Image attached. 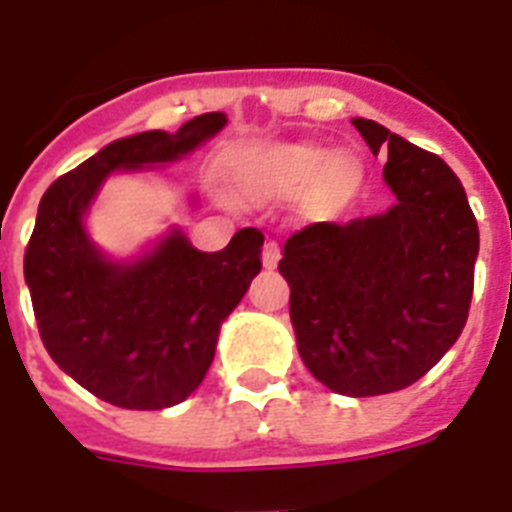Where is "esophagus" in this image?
<instances>
[{"instance_id": "esophagus-1", "label": "esophagus", "mask_w": 512, "mask_h": 512, "mask_svg": "<svg viewBox=\"0 0 512 512\" xmlns=\"http://www.w3.org/2000/svg\"><path fill=\"white\" fill-rule=\"evenodd\" d=\"M278 260H281V249H278L276 242H265L263 244V265L265 268H276Z\"/></svg>"}]
</instances>
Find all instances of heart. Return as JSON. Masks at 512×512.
I'll return each instance as SVG.
<instances>
[{
	"label": "heart",
	"instance_id": "b5f03b06",
	"mask_svg": "<svg viewBox=\"0 0 512 512\" xmlns=\"http://www.w3.org/2000/svg\"><path fill=\"white\" fill-rule=\"evenodd\" d=\"M313 181L328 194H347L360 181V162L347 152L326 157L313 144L257 149L247 160V184L268 194H294Z\"/></svg>",
	"mask_w": 512,
	"mask_h": 512
}]
</instances>
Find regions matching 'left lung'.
<instances>
[{"mask_svg":"<svg viewBox=\"0 0 512 512\" xmlns=\"http://www.w3.org/2000/svg\"><path fill=\"white\" fill-rule=\"evenodd\" d=\"M373 155L389 149L386 213L294 231L278 263L292 289L297 350L331 392H400L458 342L473 297L479 226L442 157L355 118Z\"/></svg>","mask_w":512,"mask_h":512,"instance_id":"obj_1","label":"left lung"}]
</instances>
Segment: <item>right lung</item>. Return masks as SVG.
<instances>
[{
    "mask_svg": "<svg viewBox=\"0 0 512 512\" xmlns=\"http://www.w3.org/2000/svg\"><path fill=\"white\" fill-rule=\"evenodd\" d=\"M228 120L205 112L168 131L107 144L44 191L23 273L49 357L94 397L126 410L184 402L205 378L226 321L260 273L263 234L242 228L199 252L178 228L134 263L107 260L83 215L112 170L189 155Z\"/></svg>",
    "mask_w": 512,
    "mask_h": 512,
    "instance_id": "1",
    "label": "right lung"
}]
</instances>
